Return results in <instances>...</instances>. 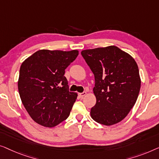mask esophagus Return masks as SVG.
<instances>
[{
    "label": "esophagus",
    "instance_id": "34e87169",
    "mask_svg": "<svg viewBox=\"0 0 159 159\" xmlns=\"http://www.w3.org/2000/svg\"><path fill=\"white\" fill-rule=\"evenodd\" d=\"M86 94H87V93L86 92V91H84V92H83V93H80L79 95L80 98H84Z\"/></svg>",
    "mask_w": 159,
    "mask_h": 159
}]
</instances>
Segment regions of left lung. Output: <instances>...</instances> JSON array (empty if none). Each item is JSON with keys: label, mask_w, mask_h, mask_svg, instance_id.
<instances>
[{"label": "left lung", "mask_w": 159, "mask_h": 159, "mask_svg": "<svg viewBox=\"0 0 159 159\" xmlns=\"http://www.w3.org/2000/svg\"><path fill=\"white\" fill-rule=\"evenodd\" d=\"M81 55L95 78L93 91L97 103L91 117L107 126L121 122L140 92L141 80L135 59L114 45L82 50Z\"/></svg>", "instance_id": "1"}]
</instances>
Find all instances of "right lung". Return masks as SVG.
<instances>
[{
  "mask_svg": "<svg viewBox=\"0 0 159 159\" xmlns=\"http://www.w3.org/2000/svg\"><path fill=\"white\" fill-rule=\"evenodd\" d=\"M79 50H40L22 62L18 89L22 104L35 122L52 127L68 117L77 93L68 90L65 70Z\"/></svg>",
  "mask_w": 159,
  "mask_h": 159,
  "instance_id": "add662e5",
  "label": "right lung"
}]
</instances>
